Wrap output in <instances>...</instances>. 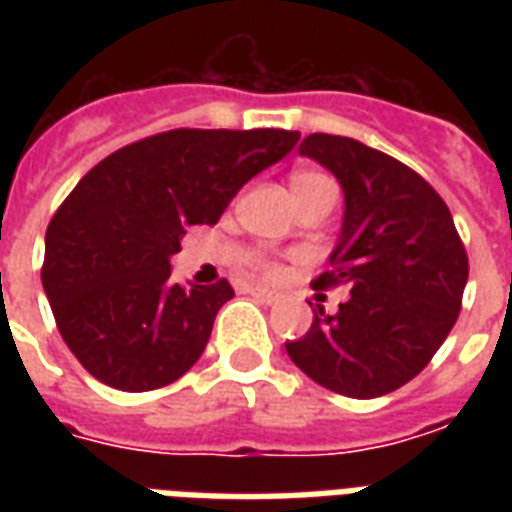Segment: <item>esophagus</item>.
Wrapping results in <instances>:
<instances>
[{"instance_id":"esophagus-1","label":"esophagus","mask_w":512,"mask_h":512,"mask_svg":"<svg viewBox=\"0 0 512 512\" xmlns=\"http://www.w3.org/2000/svg\"><path fill=\"white\" fill-rule=\"evenodd\" d=\"M247 292H249V295L260 297V300H263V303H268V305H276L281 300L279 292H271V289H263V287H247Z\"/></svg>"}]
</instances>
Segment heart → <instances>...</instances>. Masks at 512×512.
I'll list each match as a JSON object with an SVG mask.
<instances>
[{
    "label": "heart",
    "mask_w": 512,
    "mask_h": 512,
    "mask_svg": "<svg viewBox=\"0 0 512 512\" xmlns=\"http://www.w3.org/2000/svg\"><path fill=\"white\" fill-rule=\"evenodd\" d=\"M289 185H292V193H295L297 204L305 199H311L313 193L335 188V185L329 183L324 175H319V172H295V175H292V180H289Z\"/></svg>",
    "instance_id": "b5f03b06"
}]
</instances>
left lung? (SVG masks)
Returning a JSON list of instances; mask_svg holds the SVG:
<instances>
[{
	"instance_id": "obj_1",
	"label": "left lung",
	"mask_w": 512,
	"mask_h": 512,
	"mask_svg": "<svg viewBox=\"0 0 512 512\" xmlns=\"http://www.w3.org/2000/svg\"><path fill=\"white\" fill-rule=\"evenodd\" d=\"M337 177L345 215L329 271L313 287L345 284L340 311H313L289 358L340 396L393 393L428 366L460 316L468 255L452 212L428 180L353 138L313 132L300 143Z\"/></svg>"
}]
</instances>
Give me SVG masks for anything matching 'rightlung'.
<instances>
[{
	"label": "right lung",
	"instance_id": "add662e5",
	"mask_svg": "<svg viewBox=\"0 0 512 512\" xmlns=\"http://www.w3.org/2000/svg\"><path fill=\"white\" fill-rule=\"evenodd\" d=\"M289 130H170L95 164L47 225L42 287L79 364L116 390L183 377L207 348L231 284L180 287L170 257L188 225H215L257 172L295 148Z\"/></svg>",
	"mask_w": 512,
	"mask_h": 512
}]
</instances>
